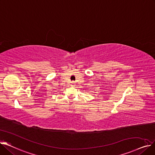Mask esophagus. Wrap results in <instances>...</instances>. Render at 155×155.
I'll list each match as a JSON object with an SVG mask.
<instances>
[{"label":"esophagus","instance_id":"obj_1","mask_svg":"<svg viewBox=\"0 0 155 155\" xmlns=\"http://www.w3.org/2000/svg\"><path fill=\"white\" fill-rule=\"evenodd\" d=\"M71 85L72 87H73V86H75V82H74V81H72L71 83Z\"/></svg>","mask_w":155,"mask_h":155}]
</instances>
